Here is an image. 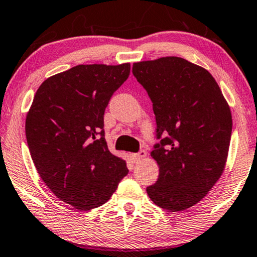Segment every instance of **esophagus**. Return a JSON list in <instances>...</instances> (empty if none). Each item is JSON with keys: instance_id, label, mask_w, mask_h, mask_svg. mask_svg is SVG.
Wrapping results in <instances>:
<instances>
[{"instance_id": "34e87169", "label": "esophagus", "mask_w": 257, "mask_h": 257, "mask_svg": "<svg viewBox=\"0 0 257 257\" xmlns=\"http://www.w3.org/2000/svg\"><path fill=\"white\" fill-rule=\"evenodd\" d=\"M145 157H146V151H144V150H141L138 153H132L131 155V159L135 163L141 162L142 159H144Z\"/></svg>"}]
</instances>
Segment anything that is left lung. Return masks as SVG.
Listing matches in <instances>:
<instances>
[{
  "mask_svg": "<svg viewBox=\"0 0 257 257\" xmlns=\"http://www.w3.org/2000/svg\"><path fill=\"white\" fill-rule=\"evenodd\" d=\"M132 73L151 99L161 141L151 152L158 181L146 191L156 205L183 211L202 201L224 171L230 107L212 75L185 59L135 62Z\"/></svg>",
  "mask_w": 257,
  "mask_h": 257,
  "instance_id": "obj_1",
  "label": "left lung"
}]
</instances>
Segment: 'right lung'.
Segmentation results:
<instances>
[{"mask_svg": "<svg viewBox=\"0 0 257 257\" xmlns=\"http://www.w3.org/2000/svg\"><path fill=\"white\" fill-rule=\"evenodd\" d=\"M130 63L79 65L46 79L27 113L26 137L40 177L62 202L98 208L128 173L104 132L109 99L130 75Z\"/></svg>", "mask_w": 257, "mask_h": 257, "instance_id": "add662e5", "label": "right lung"}]
</instances>
